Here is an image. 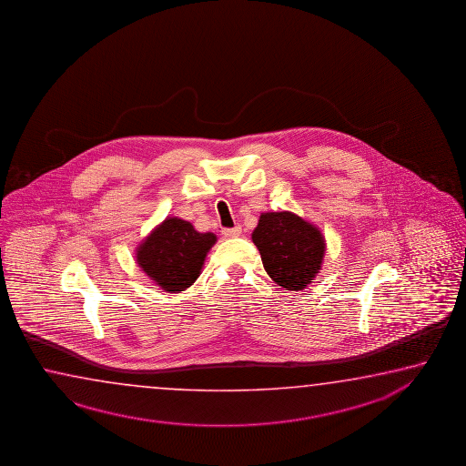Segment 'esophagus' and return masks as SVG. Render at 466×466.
I'll list each match as a JSON object with an SVG mask.
<instances>
[{"label":"esophagus","mask_w":466,"mask_h":466,"mask_svg":"<svg viewBox=\"0 0 466 466\" xmlns=\"http://www.w3.org/2000/svg\"><path fill=\"white\" fill-rule=\"evenodd\" d=\"M221 235L227 238H237L241 235V227H235V228H223L221 229Z\"/></svg>","instance_id":"obj_1"}]
</instances>
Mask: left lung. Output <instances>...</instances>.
Masks as SVG:
<instances>
[{"label": "left lung", "instance_id": "obj_1", "mask_svg": "<svg viewBox=\"0 0 466 466\" xmlns=\"http://www.w3.org/2000/svg\"><path fill=\"white\" fill-rule=\"evenodd\" d=\"M251 238L264 269L286 290H302L322 269V231L296 213H261Z\"/></svg>", "mask_w": 466, "mask_h": 466}]
</instances>
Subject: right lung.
Wrapping results in <instances>:
<instances>
[{
  "label": "right lung",
  "mask_w": 466,
  "mask_h": 466,
  "mask_svg": "<svg viewBox=\"0 0 466 466\" xmlns=\"http://www.w3.org/2000/svg\"><path fill=\"white\" fill-rule=\"evenodd\" d=\"M217 235L200 233L190 221L169 217L136 248V261L162 290L176 294L194 284Z\"/></svg>",
  "instance_id": "obj_1"
}]
</instances>
